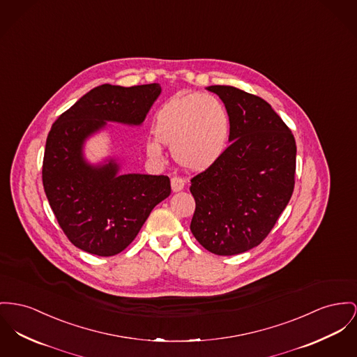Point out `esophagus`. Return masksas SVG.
Masks as SVG:
<instances>
[{
    "label": "esophagus",
    "instance_id": "esophagus-1",
    "mask_svg": "<svg viewBox=\"0 0 357 357\" xmlns=\"http://www.w3.org/2000/svg\"><path fill=\"white\" fill-rule=\"evenodd\" d=\"M170 184H172V190L173 192H178V190H184V180L181 177H177V176H173L170 178Z\"/></svg>",
    "mask_w": 357,
    "mask_h": 357
}]
</instances>
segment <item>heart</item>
Returning <instances> with one entry per match:
<instances>
[{"label": "heart", "instance_id": "heart-1", "mask_svg": "<svg viewBox=\"0 0 357 357\" xmlns=\"http://www.w3.org/2000/svg\"><path fill=\"white\" fill-rule=\"evenodd\" d=\"M154 134L172 147L174 158L193 170L213 165L225 153L230 119L225 105L213 95H190L167 102L155 115ZM151 155L160 157L161 144L147 143Z\"/></svg>", "mask_w": 357, "mask_h": 357}]
</instances>
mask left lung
Masks as SVG:
<instances>
[{
  "label": "left lung",
  "instance_id": "left-lung-1",
  "mask_svg": "<svg viewBox=\"0 0 357 357\" xmlns=\"http://www.w3.org/2000/svg\"><path fill=\"white\" fill-rule=\"evenodd\" d=\"M207 89L226 107L231 143L190 180V231L208 252L234 256L260 245L284 211L295 185L296 144L261 97L225 85Z\"/></svg>",
  "mask_w": 357,
  "mask_h": 357
}]
</instances>
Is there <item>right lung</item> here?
I'll return each mask as SVG.
<instances>
[{"label": "right lung", "instance_id": "obj_1", "mask_svg": "<svg viewBox=\"0 0 357 357\" xmlns=\"http://www.w3.org/2000/svg\"><path fill=\"white\" fill-rule=\"evenodd\" d=\"M161 93L158 84L123 88L104 84L82 96L52 124L43 158L51 210L74 246L109 257L138 236L151 210L170 195L167 176L119 174V164L85 161L82 146L107 121L142 124Z\"/></svg>", "mask_w": 357, "mask_h": 357}]
</instances>
